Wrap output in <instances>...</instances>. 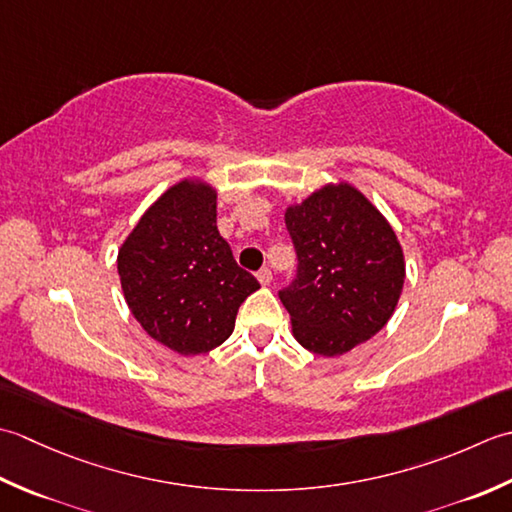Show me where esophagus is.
I'll return each mask as SVG.
<instances>
[{"instance_id":"esophagus-1","label":"esophagus","mask_w":512,"mask_h":512,"mask_svg":"<svg viewBox=\"0 0 512 512\" xmlns=\"http://www.w3.org/2000/svg\"><path fill=\"white\" fill-rule=\"evenodd\" d=\"M256 278H258V283L265 287V285H269V283H271V271H269L267 267H263V269H260L258 274H256Z\"/></svg>"}]
</instances>
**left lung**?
Segmentation results:
<instances>
[{
  "mask_svg": "<svg viewBox=\"0 0 512 512\" xmlns=\"http://www.w3.org/2000/svg\"><path fill=\"white\" fill-rule=\"evenodd\" d=\"M298 278L280 291L291 333L336 358L375 336L402 296L406 263L391 223L356 185L325 183L285 210Z\"/></svg>",
  "mask_w": 512,
  "mask_h": 512,
  "instance_id": "left-lung-1",
  "label": "left lung"
}]
</instances>
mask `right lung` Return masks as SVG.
<instances>
[{
	"label": "right lung",
	"instance_id": "add662e5",
	"mask_svg": "<svg viewBox=\"0 0 512 512\" xmlns=\"http://www.w3.org/2000/svg\"><path fill=\"white\" fill-rule=\"evenodd\" d=\"M216 187L187 176L168 187L125 236L117 269L141 329L179 356L232 336L238 307L260 289L216 227Z\"/></svg>",
	"mask_w": 512,
	"mask_h": 512
}]
</instances>
